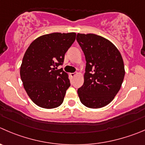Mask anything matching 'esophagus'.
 <instances>
[{
	"label": "esophagus",
	"instance_id": "esophagus-1",
	"mask_svg": "<svg viewBox=\"0 0 145 145\" xmlns=\"http://www.w3.org/2000/svg\"><path fill=\"white\" fill-rule=\"evenodd\" d=\"M70 75H71V77H74L76 76V74L75 73H71V74H70Z\"/></svg>",
	"mask_w": 145,
	"mask_h": 145
}]
</instances>
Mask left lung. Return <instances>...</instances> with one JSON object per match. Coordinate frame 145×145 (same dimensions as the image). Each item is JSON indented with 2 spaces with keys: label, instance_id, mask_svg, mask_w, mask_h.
<instances>
[{
  "label": "left lung",
  "instance_id": "obj_1",
  "mask_svg": "<svg viewBox=\"0 0 145 145\" xmlns=\"http://www.w3.org/2000/svg\"><path fill=\"white\" fill-rule=\"evenodd\" d=\"M76 40L86 61L84 84L77 91L80 101L88 108H103L113 101L123 84L122 56L111 42L99 35L78 33Z\"/></svg>",
  "mask_w": 145,
  "mask_h": 145
}]
</instances>
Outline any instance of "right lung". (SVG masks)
<instances>
[{
    "label": "right lung",
    "instance_id": "add662e5",
    "mask_svg": "<svg viewBox=\"0 0 145 145\" xmlns=\"http://www.w3.org/2000/svg\"><path fill=\"white\" fill-rule=\"evenodd\" d=\"M76 39L75 32L42 35L26 50L20 66V78L30 99L47 109L59 107L70 86L68 74L57 67Z\"/></svg>",
    "mask_w": 145,
    "mask_h": 145
}]
</instances>
